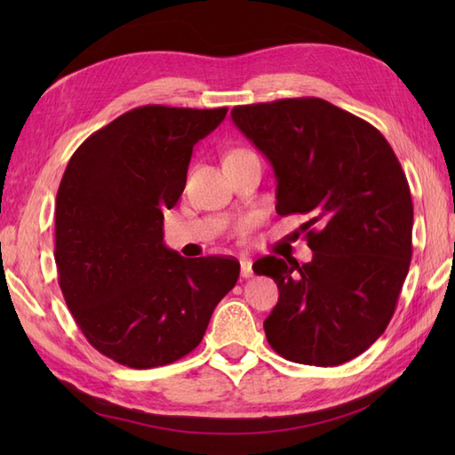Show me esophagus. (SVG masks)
Listing matches in <instances>:
<instances>
[{
	"instance_id": "obj_1",
	"label": "esophagus",
	"mask_w": 455,
	"mask_h": 455,
	"mask_svg": "<svg viewBox=\"0 0 455 455\" xmlns=\"http://www.w3.org/2000/svg\"><path fill=\"white\" fill-rule=\"evenodd\" d=\"M240 275L244 279L252 277L254 275V269H252V259L250 258H240Z\"/></svg>"
}]
</instances>
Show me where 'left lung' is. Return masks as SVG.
<instances>
[{
	"label": "left lung",
	"mask_w": 455,
	"mask_h": 455,
	"mask_svg": "<svg viewBox=\"0 0 455 455\" xmlns=\"http://www.w3.org/2000/svg\"><path fill=\"white\" fill-rule=\"evenodd\" d=\"M233 121L274 166L277 215H303L313 259L264 256L277 305L269 346L289 362L340 365L365 352L397 307L412 258L409 181L373 124L321 98L238 105Z\"/></svg>",
	"instance_id": "left-lung-1"
}]
</instances>
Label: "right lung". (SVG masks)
Listing matches in <instances>:
<instances>
[{"label": "right lung", "mask_w": 455, "mask_h": 455, "mask_svg": "<svg viewBox=\"0 0 455 455\" xmlns=\"http://www.w3.org/2000/svg\"><path fill=\"white\" fill-rule=\"evenodd\" d=\"M227 108L142 105L72 154L56 193L58 285L88 342L134 370L196 350L238 282L235 258H181L164 244V211L186 188L193 147Z\"/></svg>", "instance_id": "1"}]
</instances>
